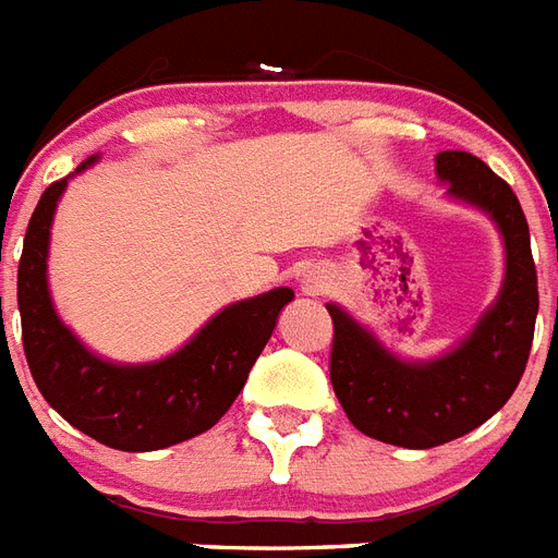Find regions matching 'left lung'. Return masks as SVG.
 Segmentation results:
<instances>
[{"mask_svg":"<svg viewBox=\"0 0 558 558\" xmlns=\"http://www.w3.org/2000/svg\"><path fill=\"white\" fill-rule=\"evenodd\" d=\"M435 160L449 193L489 213L505 235L507 279L496 305L452 354L417 365L391 356L349 314L328 305L333 395L363 435L409 449L461 438L510 400L538 314L530 227L510 184L470 153H440Z\"/></svg>","mask_w":558,"mask_h":558,"instance_id":"left-lung-1","label":"left lung"}]
</instances>
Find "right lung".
I'll return each instance as SVG.
<instances>
[{"label": "right lung", "mask_w": 558, "mask_h": 558, "mask_svg": "<svg viewBox=\"0 0 558 558\" xmlns=\"http://www.w3.org/2000/svg\"><path fill=\"white\" fill-rule=\"evenodd\" d=\"M88 163L92 160L83 167ZM62 190L65 178L53 181L39 198L25 230L16 274L22 345L37 389L71 426L111 449L153 452L202 435L239 398L293 291L276 288L225 307L195 333L193 342L160 363H106L80 345L53 314L48 296V233Z\"/></svg>", "instance_id": "add662e5"}]
</instances>
